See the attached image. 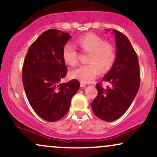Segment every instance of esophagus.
<instances>
[{
  "mask_svg": "<svg viewBox=\"0 0 157 157\" xmlns=\"http://www.w3.org/2000/svg\"><path fill=\"white\" fill-rule=\"evenodd\" d=\"M86 84L85 83V82H80V87H81V88H84V87H86Z\"/></svg>",
  "mask_w": 157,
  "mask_h": 157,
  "instance_id": "esophagus-1",
  "label": "esophagus"
}]
</instances>
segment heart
<instances>
[{"label":"heart","instance_id":"obj_1","mask_svg":"<svg viewBox=\"0 0 157 157\" xmlns=\"http://www.w3.org/2000/svg\"><path fill=\"white\" fill-rule=\"evenodd\" d=\"M77 44L84 52H88L86 61L70 71V76L83 82L92 81L99 73L110 69L116 60L115 45L101 36L88 33L77 38ZM62 58L68 65L74 67L78 61V52L75 47L67 43L62 50Z\"/></svg>","mask_w":157,"mask_h":157}]
</instances>
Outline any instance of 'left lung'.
<instances>
[{
  "label": "left lung",
  "mask_w": 157,
  "mask_h": 157,
  "mask_svg": "<svg viewBox=\"0 0 157 157\" xmlns=\"http://www.w3.org/2000/svg\"><path fill=\"white\" fill-rule=\"evenodd\" d=\"M116 34V60L102 80L110 86L104 88L96 85L97 97L91 103L92 110L100 119L113 121L124 115L132 103L140 83L137 55L127 37L118 31Z\"/></svg>",
  "instance_id": "8db88e82"
}]
</instances>
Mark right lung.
Listing matches in <instances>:
<instances>
[{"label":"right lung","mask_w":157,"mask_h":157,"mask_svg":"<svg viewBox=\"0 0 157 157\" xmlns=\"http://www.w3.org/2000/svg\"><path fill=\"white\" fill-rule=\"evenodd\" d=\"M71 38L68 33L50 29L30 46L22 65V83L30 105L41 118L53 122L67 114L80 82L73 79L59 83L67 76L62 50Z\"/></svg>","instance_id":"add662e5"}]
</instances>
